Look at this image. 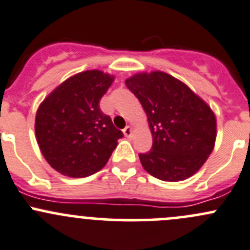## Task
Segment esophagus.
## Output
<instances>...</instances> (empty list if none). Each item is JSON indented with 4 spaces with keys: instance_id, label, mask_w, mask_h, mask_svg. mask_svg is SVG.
I'll use <instances>...</instances> for the list:
<instances>
[{
    "instance_id": "esophagus-1",
    "label": "esophagus",
    "mask_w": 250,
    "mask_h": 250,
    "mask_svg": "<svg viewBox=\"0 0 250 250\" xmlns=\"http://www.w3.org/2000/svg\"><path fill=\"white\" fill-rule=\"evenodd\" d=\"M123 134H125V137L127 138H132L133 135V128L129 127V125H127V127L123 129Z\"/></svg>"
}]
</instances>
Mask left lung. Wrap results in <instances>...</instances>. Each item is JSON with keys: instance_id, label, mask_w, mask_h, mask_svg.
<instances>
[{"instance_id": "left-lung-1", "label": "left lung", "mask_w": 250, "mask_h": 250, "mask_svg": "<svg viewBox=\"0 0 250 250\" xmlns=\"http://www.w3.org/2000/svg\"><path fill=\"white\" fill-rule=\"evenodd\" d=\"M147 116L152 147L140 153L144 169L163 181L197 173L213 151L215 113L184 82L163 71L139 72L125 80Z\"/></svg>"}]
</instances>
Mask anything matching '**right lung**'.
<instances>
[{"instance_id":"obj_1","label":"right lung","mask_w":250,"mask_h":250,"mask_svg":"<svg viewBox=\"0 0 250 250\" xmlns=\"http://www.w3.org/2000/svg\"><path fill=\"white\" fill-rule=\"evenodd\" d=\"M115 76L87 70L60 83L40 104L36 140L52 168L62 175L84 178L102 169L123 133L100 110Z\"/></svg>"}]
</instances>
